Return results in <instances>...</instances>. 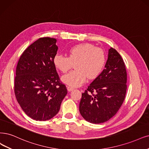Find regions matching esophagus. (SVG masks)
<instances>
[{
	"label": "esophagus",
	"mask_w": 149,
	"mask_h": 149,
	"mask_svg": "<svg viewBox=\"0 0 149 149\" xmlns=\"http://www.w3.org/2000/svg\"><path fill=\"white\" fill-rule=\"evenodd\" d=\"M67 89H68V91L70 92V91H72L74 88H72V87H71V86H67Z\"/></svg>",
	"instance_id": "esophagus-1"
}]
</instances>
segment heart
<instances>
[{
  "label": "heart",
  "mask_w": 149,
  "mask_h": 149,
  "mask_svg": "<svg viewBox=\"0 0 149 149\" xmlns=\"http://www.w3.org/2000/svg\"><path fill=\"white\" fill-rule=\"evenodd\" d=\"M53 64L61 72L69 70L75 64L76 70L63 75V83L72 87L81 86L87 77L94 79L100 74L106 62V54L102 49L88 43H80L70 48L68 57L57 54Z\"/></svg>",
  "instance_id": "1"
}]
</instances>
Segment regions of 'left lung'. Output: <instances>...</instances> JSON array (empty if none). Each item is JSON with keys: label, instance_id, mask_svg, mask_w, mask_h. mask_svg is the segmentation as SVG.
Here are the masks:
<instances>
[{"label": "left lung", "instance_id": "1", "mask_svg": "<svg viewBox=\"0 0 149 149\" xmlns=\"http://www.w3.org/2000/svg\"><path fill=\"white\" fill-rule=\"evenodd\" d=\"M126 80L123 60L111 47L105 69L82 93L79 105L81 116L87 122L95 124L104 123L113 117L125 100Z\"/></svg>", "mask_w": 149, "mask_h": 149}]
</instances>
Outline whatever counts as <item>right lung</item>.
Wrapping results in <instances>:
<instances>
[{
	"label": "right lung",
	"instance_id": "obj_1",
	"mask_svg": "<svg viewBox=\"0 0 149 149\" xmlns=\"http://www.w3.org/2000/svg\"><path fill=\"white\" fill-rule=\"evenodd\" d=\"M56 42L54 38H38L25 49L16 67L15 96L33 120L46 121L54 117L68 93L53 64Z\"/></svg>",
	"mask_w": 149,
	"mask_h": 149
}]
</instances>
